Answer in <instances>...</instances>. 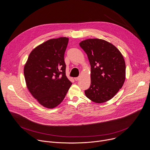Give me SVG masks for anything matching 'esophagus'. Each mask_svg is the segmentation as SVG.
<instances>
[{"instance_id":"34e87169","label":"esophagus","mask_w":150,"mask_h":150,"mask_svg":"<svg viewBox=\"0 0 150 150\" xmlns=\"http://www.w3.org/2000/svg\"><path fill=\"white\" fill-rule=\"evenodd\" d=\"M79 77H76V78H75V80L76 81H78V80H79Z\"/></svg>"}]
</instances>
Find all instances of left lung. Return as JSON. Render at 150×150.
I'll return each instance as SVG.
<instances>
[{"mask_svg":"<svg viewBox=\"0 0 150 150\" xmlns=\"http://www.w3.org/2000/svg\"><path fill=\"white\" fill-rule=\"evenodd\" d=\"M79 46L91 65V85L85 91L86 96L98 104L110 100L125 82L126 67L122 54L114 45L100 39H85Z\"/></svg>","mask_w":150,"mask_h":150,"instance_id":"8db88e82","label":"left lung"}]
</instances>
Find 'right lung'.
Returning a JSON list of instances; mask_svg holds the SVG:
<instances>
[{
    "label": "right lung",
    "mask_w": 150,
    "mask_h": 150,
    "mask_svg": "<svg viewBox=\"0 0 150 150\" xmlns=\"http://www.w3.org/2000/svg\"><path fill=\"white\" fill-rule=\"evenodd\" d=\"M69 38L46 40L34 48L24 66L26 85L43 107L52 109L64 100L72 83L66 76L64 54Z\"/></svg>",
    "instance_id": "add662e5"
}]
</instances>
